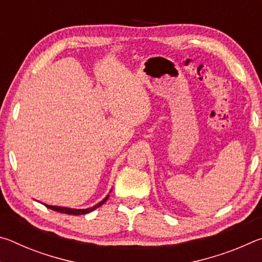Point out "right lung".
I'll use <instances>...</instances> for the list:
<instances>
[{"label": "right lung", "mask_w": 262, "mask_h": 262, "mask_svg": "<svg viewBox=\"0 0 262 262\" xmlns=\"http://www.w3.org/2000/svg\"><path fill=\"white\" fill-rule=\"evenodd\" d=\"M110 196V194L106 195V196L101 200L99 203H97L94 207H90V208H86V209H74V208H67V207H59V206H51V205H46V203H43V206H46L47 208H50V209L57 211V212H63V214H68V215H84V214H88V212H91L94 211L97 208H99L100 206H103L104 203L107 201V199Z\"/></svg>", "instance_id": "right-lung-1"}]
</instances>
